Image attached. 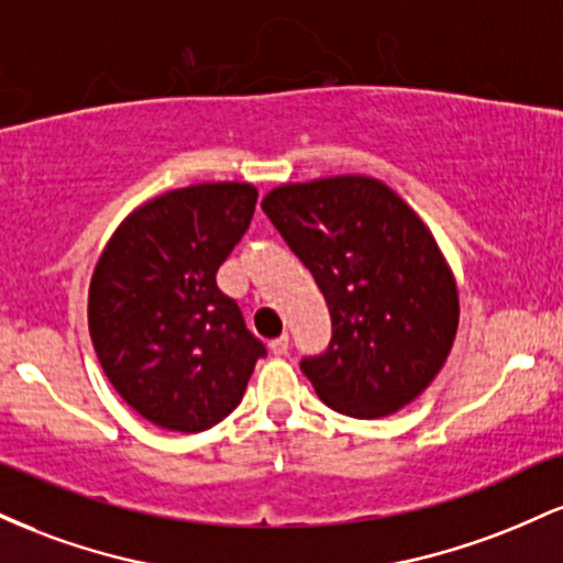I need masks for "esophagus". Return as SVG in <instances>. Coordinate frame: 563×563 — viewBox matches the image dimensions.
<instances>
[{
	"instance_id": "esophagus-1",
	"label": "esophagus",
	"mask_w": 563,
	"mask_h": 563,
	"mask_svg": "<svg viewBox=\"0 0 563 563\" xmlns=\"http://www.w3.org/2000/svg\"><path fill=\"white\" fill-rule=\"evenodd\" d=\"M269 352H273L275 357H283V354H288V335H280V339L269 341Z\"/></svg>"
}]
</instances>
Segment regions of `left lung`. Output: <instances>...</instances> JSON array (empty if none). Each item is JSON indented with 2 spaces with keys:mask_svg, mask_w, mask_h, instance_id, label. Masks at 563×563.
<instances>
[{
  "mask_svg": "<svg viewBox=\"0 0 563 563\" xmlns=\"http://www.w3.org/2000/svg\"><path fill=\"white\" fill-rule=\"evenodd\" d=\"M262 209L331 312V344L301 360L318 397L352 418L410 405L442 371L461 318L455 277L421 217L360 174L280 185Z\"/></svg>",
  "mask_w": 563,
  "mask_h": 563,
  "instance_id": "8db88e82",
  "label": "left lung"
}]
</instances>
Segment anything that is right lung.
Instances as JSON below:
<instances>
[{"mask_svg":"<svg viewBox=\"0 0 563 563\" xmlns=\"http://www.w3.org/2000/svg\"><path fill=\"white\" fill-rule=\"evenodd\" d=\"M249 183L169 190L134 209L97 260L89 335L121 399L145 421L196 434L241 405L267 349L217 286L256 209Z\"/></svg>","mask_w":563,"mask_h":563,"instance_id":"add662e5","label":"right lung"}]
</instances>
